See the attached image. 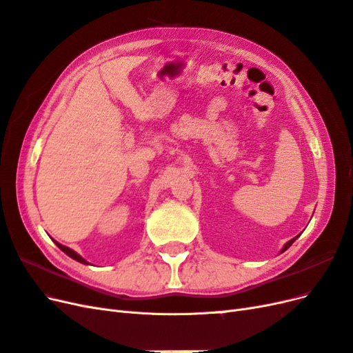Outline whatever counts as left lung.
<instances>
[{
  "mask_svg": "<svg viewBox=\"0 0 353 353\" xmlns=\"http://www.w3.org/2000/svg\"><path fill=\"white\" fill-rule=\"evenodd\" d=\"M296 239H298V236H296V237H293L292 241H289L286 245H284V246H283V249H281V252H284V251H286V249H289V248H290V245H292L294 241H296Z\"/></svg>",
  "mask_w": 353,
  "mask_h": 353,
  "instance_id": "obj_1",
  "label": "left lung"
}]
</instances>
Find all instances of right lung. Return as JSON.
<instances>
[{"instance_id": "obj_1", "label": "right lung", "mask_w": 353, "mask_h": 353, "mask_svg": "<svg viewBox=\"0 0 353 353\" xmlns=\"http://www.w3.org/2000/svg\"><path fill=\"white\" fill-rule=\"evenodd\" d=\"M55 245H57V246H59V248L61 249V251H63V252H64L65 255H69L70 258L76 259V261H77V263H81V264H89L86 259H83V258H82L81 255H79L77 252H74V251H73V249H70V248H67V246H64V245H61V243H59V242H55Z\"/></svg>"}]
</instances>
